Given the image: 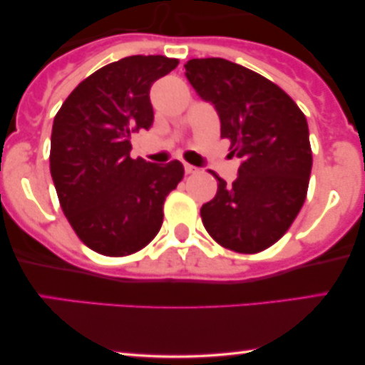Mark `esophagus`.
Segmentation results:
<instances>
[{
    "instance_id": "34e87169",
    "label": "esophagus",
    "mask_w": 365,
    "mask_h": 365,
    "mask_svg": "<svg viewBox=\"0 0 365 365\" xmlns=\"http://www.w3.org/2000/svg\"><path fill=\"white\" fill-rule=\"evenodd\" d=\"M183 170H185V173H187V175H190V173H195V171H197L195 166H192V165H187V163H185V165H183Z\"/></svg>"
}]
</instances>
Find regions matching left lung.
<instances>
[{"mask_svg":"<svg viewBox=\"0 0 365 365\" xmlns=\"http://www.w3.org/2000/svg\"><path fill=\"white\" fill-rule=\"evenodd\" d=\"M185 77L215 106L221 137L242 161L232 185L212 173L217 192L200 207L202 223L226 249L261 252L304 206L312 168L307 120L276 83L223 58L187 61Z\"/></svg>","mask_w":365,"mask_h":365,"instance_id":"1","label":"left lung"}]
</instances>
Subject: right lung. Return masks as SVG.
Here are the masks:
<instances>
[{
    "instance_id": "obj_1",
    "label": "right lung",
    "mask_w": 365,
    "mask_h": 365,
    "mask_svg": "<svg viewBox=\"0 0 365 365\" xmlns=\"http://www.w3.org/2000/svg\"><path fill=\"white\" fill-rule=\"evenodd\" d=\"M166 56L121 58L75 87L54 116L49 168L66 220L94 252L140 250L158 235L183 165L130 158V135L154 121L150 86L177 68Z\"/></svg>"
}]
</instances>
